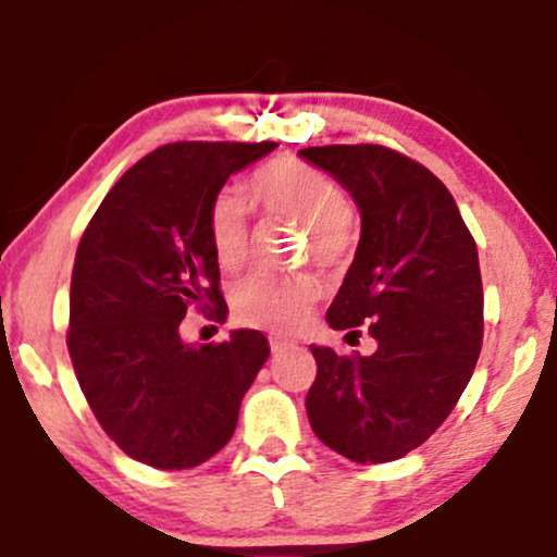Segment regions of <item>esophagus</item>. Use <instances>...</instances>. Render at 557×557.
Instances as JSON below:
<instances>
[{
  "mask_svg": "<svg viewBox=\"0 0 557 557\" xmlns=\"http://www.w3.org/2000/svg\"><path fill=\"white\" fill-rule=\"evenodd\" d=\"M270 348H272V356H274V359H277V356H283V354H287V350L296 348V343L277 341V337H274V341H270Z\"/></svg>",
  "mask_w": 557,
  "mask_h": 557,
  "instance_id": "esophagus-1",
  "label": "esophagus"
}]
</instances>
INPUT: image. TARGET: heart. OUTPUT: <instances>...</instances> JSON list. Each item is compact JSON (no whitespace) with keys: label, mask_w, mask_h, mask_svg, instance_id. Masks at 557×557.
<instances>
[{"label":"heart","mask_w":557,"mask_h":557,"mask_svg":"<svg viewBox=\"0 0 557 557\" xmlns=\"http://www.w3.org/2000/svg\"><path fill=\"white\" fill-rule=\"evenodd\" d=\"M251 194L264 212L296 222L309 235V253L324 270H337L356 248L348 198L335 177L300 159H274L251 175ZM209 243L216 264L238 272L248 259V207L238 190L220 188L209 203ZM319 287L306 274H248L233 287L235 322L290 335L309 322Z\"/></svg>","instance_id":"1"}]
</instances>
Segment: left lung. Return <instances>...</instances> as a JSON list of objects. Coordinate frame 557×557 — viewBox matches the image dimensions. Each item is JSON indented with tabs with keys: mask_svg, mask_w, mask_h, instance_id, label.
I'll return each instance as SVG.
<instances>
[{
	"mask_svg": "<svg viewBox=\"0 0 557 557\" xmlns=\"http://www.w3.org/2000/svg\"><path fill=\"white\" fill-rule=\"evenodd\" d=\"M361 209L356 259L327 322L376 341L372 356L311 345V430L356 463H387L450 417L474 374L484 335L476 243L450 190L424 164L380 144L300 151Z\"/></svg>",
	"mask_w": 557,
	"mask_h": 557,
	"instance_id": "8db88e82",
	"label": "left lung"
}]
</instances>
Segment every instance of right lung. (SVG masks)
Segmentation results:
<instances>
[{
	"label": "right lung",
	"instance_id": "1",
	"mask_svg": "<svg viewBox=\"0 0 557 557\" xmlns=\"http://www.w3.org/2000/svg\"><path fill=\"white\" fill-rule=\"evenodd\" d=\"M272 140H177L112 185L88 222L70 280L67 350L101 430L125 456L183 471L233 437L240 400L270 356L259 330L188 345L190 309L227 317L209 243V203Z\"/></svg>",
	"mask_w": 557,
	"mask_h": 557
}]
</instances>
